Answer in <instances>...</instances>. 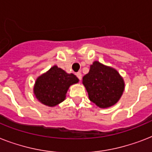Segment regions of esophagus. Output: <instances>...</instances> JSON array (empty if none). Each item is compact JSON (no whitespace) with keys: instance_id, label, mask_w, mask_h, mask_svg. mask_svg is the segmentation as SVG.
I'll return each instance as SVG.
<instances>
[{"instance_id":"1","label":"esophagus","mask_w":152,"mask_h":152,"mask_svg":"<svg viewBox=\"0 0 152 152\" xmlns=\"http://www.w3.org/2000/svg\"><path fill=\"white\" fill-rule=\"evenodd\" d=\"M76 76H77V78H78L80 80L82 79V74H81V72H80L76 73Z\"/></svg>"}]
</instances>
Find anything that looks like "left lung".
Segmentation results:
<instances>
[{"mask_svg":"<svg viewBox=\"0 0 152 152\" xmlns=\"http://www.w3.org/2000/svg\"><path fill=\"white\" fill-rule=\"evenodd\" d=\"M88 97L99 108H109L120 100L125 90V81L115 69L95 61L83 77Z\"/></svg>","mask_w":152,"mask_h":152,"instance_id":"left-lung-1","label":"left lung"}]
</instances>
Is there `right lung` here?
Here are the masks:
<instances>
[{"mask_svg": "<svg viewBox=\"0 0 152 152\" xmlns=\"http://www.w3.org/2000/svg\"><path fill=\"white\" fill-rule=\"evenodd\" d=\"M78 82L79 79L74 74L67 73L53 65L36 79L33 91L42 104L53 107L64 101L69 87Z\"/></svg>", "mask_w": 152, "mask_h": 152, "instance_id": "1", "label": "right lung"}]
</instances>
